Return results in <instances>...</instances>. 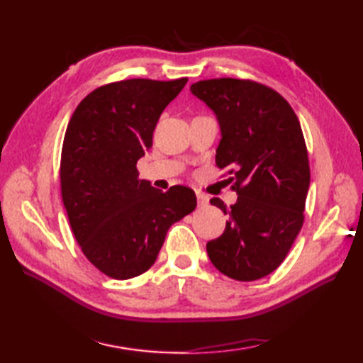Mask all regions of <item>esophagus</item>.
<instances>
[{
    "label": "esophagus",
    "instance_id": "1",
    "mask_svg": "<svg viewBox=\"0 0 363 363\" xmlns=\"http://www.w3.org/2000/svg\"><path fill=\"white\" fill-rule=\"evenodd\" d=\"M196 199H198V206H207V203H209V198H207L204 194H201V191H196Z\"/></svg>",
    "mask_w": 363,
    "mask_h": 363
}]
</instances>
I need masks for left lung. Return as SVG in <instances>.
Returning a JSON list of instances; mask_svg holds the SVG:
<instances>
[{
	"instance_id": "1",
	"label": "left lung",
	"mask_w": 363,
	"mask_h": 363,
	"mask_svg": "<svg viewBox=\"0 0 363 363\" xmlns=\"http://www.w3.org/2000/svg\"><path fill=\"white\" fill-rule=\"evenodd\" d=\"M191 94L211 107L221 128L217 167L230 174L237 203L211 204L229 215L206 245L213 267L235 281H256L279 267L304 223L311 168L295 111L282 95L252 79L198 81Z\"/></svg>"
}]
</instances>
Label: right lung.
Segmentation results:
<instances>
[{"mask_svg":"<svg viewBox=\"0 0 363 363\" xmlns=\"http://www.w3.org/2000/svg\"><path fill=\"white\" fill-rule=\"evenodd\" d=\"M125 79L95 89L68 123L60 154V195L84 256L112 279L150 269L167 230L195 211V191H167L138 179L137 160L152 146L160 113L186 86Z\"/></svg>","mask_w":363,"mask_h":363,"instance_id":"obj_1","label":"right lung"}]
</instances>
